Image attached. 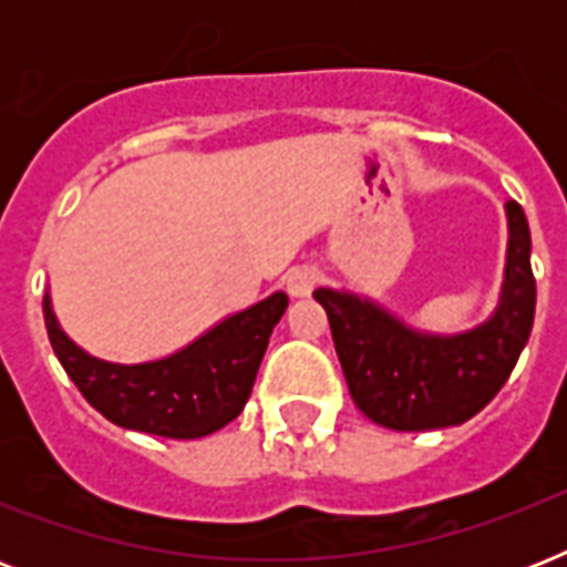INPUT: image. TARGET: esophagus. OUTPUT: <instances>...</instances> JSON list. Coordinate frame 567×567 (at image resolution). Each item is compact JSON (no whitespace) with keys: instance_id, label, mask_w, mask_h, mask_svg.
<instances>
[{"instance_id":"esophagus-1","label":"esophagus","mask_w":567,"mask_h":567,"mask_svg":"<svg viewBox=\"0 0 567 567\" xmlns=\"http://www.w3.org/2000/svg\"><path fill=\"white\" fill-rule=\"evenodd\" d=\"M320 274L318 267L311 265H300V267H291L288 274H285V288L291 297H309L311 288L318 285Z\"/></svg>"}]
</instances>
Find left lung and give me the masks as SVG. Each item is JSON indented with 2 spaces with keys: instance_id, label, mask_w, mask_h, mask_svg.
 <instances>
[{
  "instance_id": "8db88e82",
  "label": "left lung",
  "mask_w": 567,
  "mask_h": 567,
  "mask_svg": "<svg viewBox=\"0 0 567 567\" xmlns=\"http://www.w3.org/2000/svg\"><path fill=\"white\" fill-rule=\"evenodd\" d=\"M509 252L501 306L483 327L462 336H423L377 302L318 288L338 362L353 403L373 423L423 432L471 421L509 379L536 318V276L529 267V226L515 199L506 203Z\"/></svg>"
}]
</instances>
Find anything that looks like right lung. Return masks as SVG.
I'll use <instances>...</instances> for the list:
<instances>
[{
    "instance_id": "1",
    "label": "right lung",
    "mask_w": 567,
    "mask_h": 567,
    "mask_svg": "<svg viewBox=\"0 0 567 567\" xmlns=\"http://www.w3.org/2000/svg\"><path fill=\"white\" fill-rule=\"evenodd\" d=\"M285 309L288 297L276 291L167 359L111 364L75 347L58 327L49 297L43 300L52 350L84 400L117 426L164 439H203L244 412Z\"/></svg>"
}]
</instances>
